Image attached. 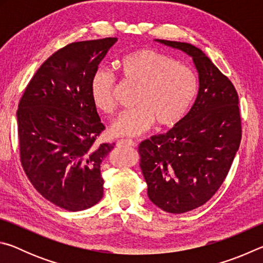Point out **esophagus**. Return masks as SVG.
<instances>
[{"mask_svg": "<svg viewBox=\"0 0 263 263\" xmlns=\"http://www.w3.org/2000/svg\"><path fill=\"white\" fill-rule=\"evenodd\" d=\"M117 146H136V142L131 139H119L117 141Z\"/></svg>", "mask_w": 263, "mask_h": 263, "instance_id": "esophagus-1", "label": "esophagus"}]
</instances>
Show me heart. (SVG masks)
<instances>
[{
    "label": "heart",
    "mask_w": 263,
    "mask_h": 263,
    "mask_svg": "<svg viewBox=\"0 0 263 263\" xmlns=\"http://www.w3.org/2000/svg\"><path fill=\"white\" fill-rule=\"evenodd\" d=\"M123 79L139 87L136 96L138 108L124 111L111 124L117 137H136L159 126L176 125L197 95L198 81L193 69L177 64L173 58L152 48H139L117 61ZM116 79L105 69H97L90 81V95L95 108L104 114L116 109Z\"/></svg>",
    "instance_id": "1"
}]
</instances>
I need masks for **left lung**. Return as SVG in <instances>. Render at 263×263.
<instances>
[{
    "instance_id": "obj_1",
    "label": "left lung",
    "mask_w": 263,
    "mask_h": 263,
    "mask_svg": "<svg viewBox=\"0 0 263 263\" xmlns=\"http://www.w3.org/2000/svg\"><path fill=\"white\" fill-rule=\"evenodd\" d=\"M193 58L198 73L194 105L167 133L139 145L140 168L151 202L169 213L205 204L224 182L241 140L239 99L232 82L202 50L155 39Z\"/></svg>"
}]
</instances>
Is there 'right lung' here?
I'll return each instance as SVG.
<instances>
[{"label": "right lung", "instance_id": "add662e5", "mask_svg": "<svg viewBox=\"0 0 263 263\" xmlns=\"http://www.w3.org/2000/svg\"><path fill=\"white\" fill-rule=\"evenodd\" d=\"M117 38L72 43L35 72L18 104L21 162L43 197L68 211L103 197L101 163L115 144L96 145L104 130L90 81Z\"/></svg>", "mask_w": 263, "mask_h": 263}]
</instances>
